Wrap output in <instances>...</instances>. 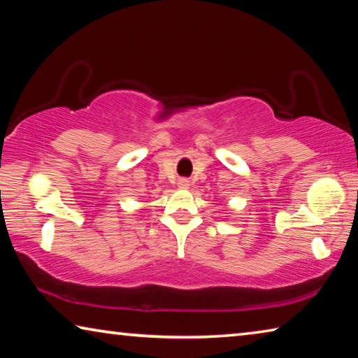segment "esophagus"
<instances>
[{
    "mask_svg": "<svg viewBox=\"0 0 358 358\" xmlns=\"http://www.w3.org/2000/svg\"><path fill=\"white\" fill-rule=\"evenodd\" d=\"M178 185H180L181 187H187V186H189V181H187L186 178H181V180L178 181Z\"/></svg>",
    "mask_w": 358,
    "mask_h": 358,
    "instance_id": "1",
    "label": "esophagus"
}]
</instances>
